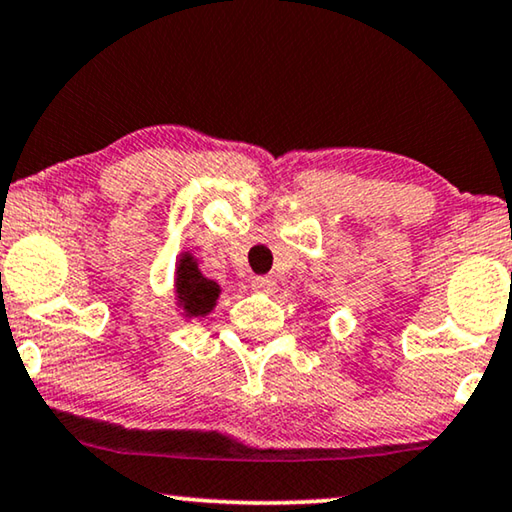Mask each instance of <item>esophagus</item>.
<instances>
[{
    "label": "esophagus",
    "instance_id": "obj_1",
    "mask_svg": "<svg viewBox=\"0 0 512 512\" xmlns=\"http://www.w3.org/2000/svg\"><path fill=\"white\" fill-rule=\"evenodd\" d=\"M250 287H253L255 292L273 294V292H276V280L269 278V276H257V278L250 280Z\"/></svg>",
    "mask_w": 512,
    "mask_h": 512
}]
</instances>
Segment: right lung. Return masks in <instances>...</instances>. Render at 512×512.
Listing matches in <instances>:
<instances>
[{"label":"right lung","instance_id":"obj_1","mask_svg":"<svg viewBox=\"0 0 512 512\" xmlns=\"http://www.w3.org/2000/svg\"><path fill=\"white\" fill-rule=\"evenodd\" d=\"M174 287H177V299L186 317L209 315L220 294V287L213 280L202 276L200 269H197L195 257L190 253H183L179 259L177 285Z\"/></svg>","mask_w":512,"mask_h":512}]
</instances>
